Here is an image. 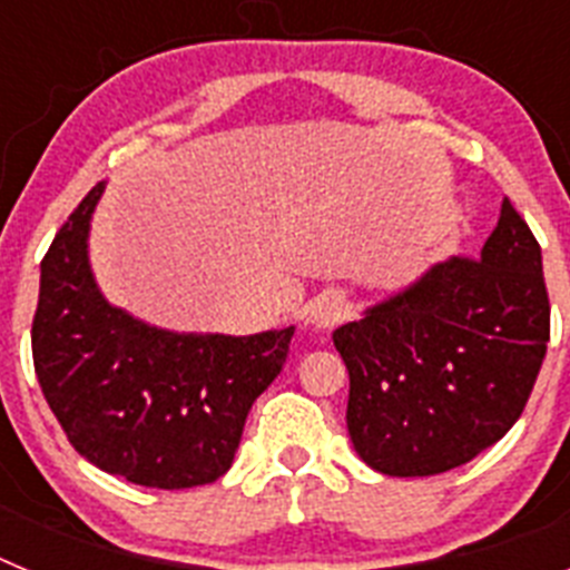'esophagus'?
Returning <instances> with one entry per match:
<instances>
[{
	"instance_id": "1",
	"label": "esophagus",
	"mask_w": 570,
	"mask_h": 570,
	"mask_svg": "<svg viewBox=\"0 0 570 570\" xmlns=\"http://www.w3.org/2000/svg\"><path fill=\"white\" fill-rule=\"evenodd\" d=\"M342 314H345V296L340 291H325L311 305V325H316V328H331L334 322L342 320Z\"/></svg>"
}]
</instances>
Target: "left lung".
I'll list each match as a JSON object with an SVG mask.
<instances>
[{
    "label": "left lung",
    "mask_w": 570,
    "mask_h": 570,
    "mask_svg": "<svg viewBox=\"0 0 570 570\" xmlns=\"http://www.w3.org/2000/svg\"><path fill=\"white\" fill-rule=\"evenodd\" d=\"M548 340L540 242L505 196L480 259L436 262L334 331L356 454L387 476L465 465L520 420Z\"/></svg>",
    "instance_id": "1"
}]
</instances>
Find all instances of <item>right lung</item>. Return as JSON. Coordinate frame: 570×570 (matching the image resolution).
I'll return each mask as SVG.
<instances>
[{
  "label": "right lung",
  "mask_w": 570,
  "mask_h": 570,
  "mask_svg": "<svg viewBox=\"0 0 570 570\" xmlns=\"http://www.w3.org/2000/svg\"><path fill=\"white\" fill-rule=\"evenodd\" d=\"M90 188L42 259L33 367L68 442L145 488L216 482L234 462L256 396L276 380L294 328L176 334L114 308L88 262Z\"/></svg>",
  "instance_id": "right-lung-1"
}]
</instances>
